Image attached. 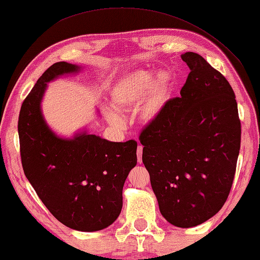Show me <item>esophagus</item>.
<instances>
[{"instance_id": "esophagus-1", "label": "esophagus", "mask_w": 260, "mask_h": 260, "mask_svg": "<svg viewBox=\"0 0 260 260\" xmlns=\"http://www.w3.org/2000/svg\"><path fill=\"white\" fill-rule=\"evenodd\" d=\"M137 155H138V162L141 164L142 162V146L141 145L138 146Z\"/></svg>"}]
</instances>
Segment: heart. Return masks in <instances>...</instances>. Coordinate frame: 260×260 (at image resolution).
Instances as JSON below:
<instances>
[{
  "mask_svg": "<svg viewBox=\"0 0 260 260\" xmlns=\"http://www.w3.org/2000/svg\"><path fill=\"white\" fill-rule=\"evenodd\" d=\"M170 95V75L160 73L154 75L148 71H138L123 76L112 87L111 101L114 109L126 112L141 104L139 114L145 121L154 119ZM112 122L119 123V116L109 115Z\"/></svg>",
  "mask_w": 260,
  "mask_h": 260,
  "instance_id": "1",
  "label": "heart"
}]
</instances>
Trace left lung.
<instances>
[{
    "label": "left lung",
    "instance_id": "1",
    "mask_svg": "<svg viewBox=\"0 0 260 260\" xmlns=\"http://www.w3.org/2000/svg\"><path fill=\"white\" fill-rule=\"evenodd\" d=\"M180 98L165 102L141 131L142 162L164 218L192 228L220 211L231 191L240 149L236 95L220 72L197 53Z\"/></svg>",
    "mask_w": 260,
    "mask_h": 260
}]
</instances>
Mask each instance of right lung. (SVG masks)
<instances>
[{
	"label": "right lung",
	"instance_id": "obj_1",
	"mask_svg": "<svg viewBox=\"0 0 260 260\" xmlns=\"http://www.w3.org/2000/svg\"><path fill=\"white\" fill-rule=\"evenodd\" d=\"M78 71L67 62L50 66L23 100L17 129L22 167L41 202L63 225L92 232L119 217L123 184L137 165L138 144L86 133L64 140L48 128L40 109L47 82Z\"/></svg>",
	"mask_w": 260,
	"mask_h": 260
}]
</instances>
